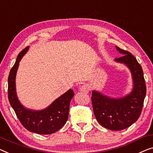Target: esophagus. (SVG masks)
Returning <instances> with one entry per match:
<instances>
[{"label": "esophagus", "instance_id": "34e87169", "mask_svg": "<svg viewBox=\"0 0 153 153\" xmlns=\"http://www.w3.org/2000/svg\"><path fill=\"white\" fill-rule=\"evenodd\" d=\"M79 91H81V92H83L84 93H86L88 92V87L87 85H85V84H84V85L81 86L80 87H79Z\"/></svg>", "mask_w": 153, "mask_h": 153}]
</instances>
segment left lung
Returning <instances> with one entry per match:
<instances>
[{"instance_id":"obj_1","label":"left lung","mask_w":153,"mask_h":153,"mask_svg":"<svg viewBox=\"0 0 153 153\" xmlns=\"http://www.w3.org/2000/svg\"><path fill=\"white\" fill-rule=\"evenodd\" d=\"M123 56L115 58L126 65L133 77V88L130 94L119 99L111 98L93 91L91 101L95 118L102 126L111 131L126 128L140 117L146 93L145 79L141 65L129 51L115 46Z\"/></svg>"}]
</instances>
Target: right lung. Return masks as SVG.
<instances>
[{
    "label": "right lung",
    "mask_w": 153,
    "mask_h": 153,
    "mask_svg": "<svg viewBox=\"0 0 153 153\" xmlns=\"http://www.w3.org/2000/svg\"><path fill=\"white\" fill-rule=\"evenodd\" d=\"M28 49L29 47H27L20 52L10 71L8 77V99L18 120L27 130L40 135H49L60 130L67 122L70 102L74 96V91L69 89L43 110L33 111L25 108L17 97L15 81L20 61Z\"/></svg>",
    "instance_id": "1"
}]
</instances>
